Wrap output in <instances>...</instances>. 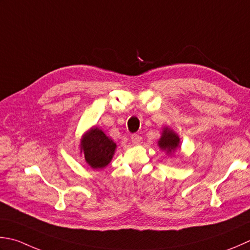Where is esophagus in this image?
Here are the masks:
<instances>
[{"label":"esophagus","mask_w":250,"mask_h":250,"mask_svg":"<svg viewBox=\"0 0 250 250\" xmlns=\"http://www.w3.org/2000/svg\"><path fill=\"white\" fill-rule=\"evenodd\" d=\"M142 136L141 135H139V134H132L131 135V141H132V143H133L134 145H139V144H141L142 143Z\"/></svg>","instance_id":"esophagus-1"}]
</instances>
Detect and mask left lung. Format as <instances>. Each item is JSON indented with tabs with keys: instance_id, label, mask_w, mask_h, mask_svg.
<instances>
[{
	"instance_id": "left-lung-1",
	"label": "left lung",
	"mask_w": 250,
	"mask_h": 250,
	"mask_svg": "<svg viewBox=\"0 0 250 250\" xmlns=\"http://www.w3.org/2000/svg\"><path fill=\"white\" fill-rule=\"evenodd\" d=\"M158 146L168 154H172L180 148V138L173 130L165 128L158 141Z\"/></svg>"
}]
</instances>
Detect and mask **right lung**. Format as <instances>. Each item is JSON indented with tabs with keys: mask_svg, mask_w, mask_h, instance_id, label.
I'll return each mask as SVG.
<instances>
[{
	"mask_svg": "<svg viewBox=\"0 0 250 250\" xmlns=\"http://www.w3.org/2000/svg\"><path fill=\"white\" fill-rule=\"evenodd\" d=\"M117 145L99 128H92L82 136L80 149L86 164L93 169H103L108 165Z\"/></svg>",
	"mask_w": 250,
	"mask_h": 250,
	"instance_id": "add662e5",
	"label": "right lung"
}]
</instances>
